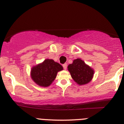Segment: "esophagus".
Segmentation results:
<instances>
[{"label": "esophagus", "instance_id": "34e87169", "mask_svg": "<svg viewBox=\"0 0 124 124\" xmlns=\"http://www.w3.org/2000/svg\"><path fill=\"white\" fill-rule=\"evenodd\" d=\"M62 66H63V69H65V70H66L67 69V67H68V65H67V63H64L62 65Z\"/></svg>", "mask_w": 124, "mask_h": 124}]
</instances>
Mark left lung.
<instances>
[{"instance_id":"1","label":"left lung","mask_w":124,"mask_h":124,"mask_svg":"<svg viewBox=\"0 0 124 124\" xmlns=\"http://www.w3.org/2000/svg\"><path fill=\"white\" fill-rule=\"evenodd\" d=\"M68 69L72 79L80 85H86L93 78L94 70L80 59L74 60L73 63L68 65Z\"/></svg>"}]
</instances>
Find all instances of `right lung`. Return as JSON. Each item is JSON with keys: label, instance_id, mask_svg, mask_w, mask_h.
<instances>
[{"label": "right lung", "instance_id": "obj_1", "mask_svg": "<svg viewBox=\"0 0 124 124\" xmlns=\"http://www.w3.org/2000/svg\"><path fill=\"white\" fill-rule=\"evenodd\" d=\"M62 70L63 67L60 64L52 59H46L32 68L31 78L39 86L47 87L55 80L58 72Z\"/></svg>", "mask_w": 124, "mask_h": 124}]
</instances>
